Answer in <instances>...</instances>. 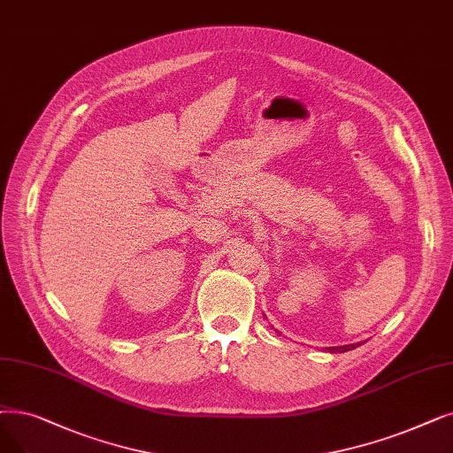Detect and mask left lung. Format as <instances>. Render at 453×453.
Segmentation results:
<instances>
[{
    "instance_id": "obj_1",
    "label": "left lung",
    "mask_w": 453,
    "mask_h": 453,
    "mask_svg": "<svg viewBox=\"0 0 453 453\" xmlns=\"http://www.w3.org/2000/svg\"><path fill=\"white\" fill-rule=\"evenodd\" d=\"M356 348V344H348V346H339V348H331V351H348V349H353Z\"/></svg>"
}]
</instances>
